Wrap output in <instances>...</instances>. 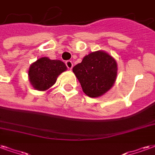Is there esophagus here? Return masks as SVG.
<instances>
[{"instance_id":"1","label":"esophagus","mask_w":155,"mask_h":155,"mask_svg":"<svg viewBox=\"0 0 155 155\" xmlns=\"http://www.w3.org/2000/svg\"><path fill=\"white\" fill-rule=\"evenodd\" d=\"M65 64H66V66L68 67V69H72V68H73V62L71 61V60H68V61H66V63H65Z\"/></svg>"}]
</instances>
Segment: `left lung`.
Masks as SVG:
<instances>
[{
    "label": "left lung",
    "mask_w": 155,
    "mask_h": 155,
    "mask_svg": "<svg viewBox=\"0 0 155 155\" xmlns=\"http://www.w3.org/2000/svg\"><path fill=\"white\" fill-rule=\"evenodd\" d=\"M83 92L95 98L104 95L114 84L117 64L112 55L103 51L91 52L73 68Z\"/></svg>",
    "instance_id": "obj_1"
}]
</instances>
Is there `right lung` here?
I'll use <instances>...</instances> for the list:
<instances>
[{
    "instance_id": "right-lung-1",
    "label": "right lung",
    "mask_w": 155,
    "mask_h": 155,
    "mask_svg": "<svg viewBox=\"0 0 155 155\" xmlns=\"http://www.w3.org/2000/svg\"><path fill=\"white\" fill-rule=\"evenodd\" d=\"M67 70L61 60L41 57L29 66L28 80L35 90L45 91L56 82L57 78Z\"/></svg>"
}]
</instances>
